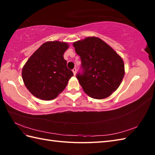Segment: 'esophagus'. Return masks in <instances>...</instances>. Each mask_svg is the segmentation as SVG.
I'll return each instance as SVG.
<instances>
[{
	"label": "esophagus",
	"instance_id": "obj_1",
	"mask_svg": "<svg viewBox=\"0 0 155 155\" xmlns=\"http://www.w3.org/2000/svg\"><path fill=\"white\" fill-rule=\"evenodd\" d=\"M72 72H73V74L74 75L76 74V72H77V68H74L73 69H72Z\"/></svg>",
	"mask_w": 155,
	"mask_h": 155
}]
</instances>
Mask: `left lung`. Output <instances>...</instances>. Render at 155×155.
<instances>
[{"mask_svg": "<svg viewBox=\"0 0 155 155\" xmlns=\"http://www.w3.org/2000/svg\"><path fill=\"white\" fill-rule=\"evenodd\" d=\"M73 47L81 57L82 72L76 77L84 91L95 99L109 97L124 77L123 59L106 42L95 37L76 41Z\"/></svg>", "mask_w": 155, "mask_h": 155, "instance_id": "left-lung-1", "label": "left lung"}]
</instances>
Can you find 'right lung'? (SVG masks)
I'll list each match as a JSON object with an SVG mask.
<instances>
[{"label": "right lung", "instance_id": "obj_1", "mask_svg": "<svg viewBox=\"0 0 155 155\" xmlns=\"http://www.w3.org/2000/svg\"><path fill=\"white\" fill-rule=\"evenodd\" d=\"M67 42L48 41L42 44L28 59L22 71L27 89L37 98L52 100L67 87L73 72L63 57Z\"/></svg>", "mask_w": 155, "mask_h": 155}]
</instances>
